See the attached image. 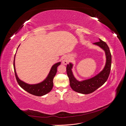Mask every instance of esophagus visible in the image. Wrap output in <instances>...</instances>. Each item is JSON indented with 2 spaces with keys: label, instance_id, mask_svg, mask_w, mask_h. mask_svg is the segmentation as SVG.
Here are the masks:
<instances>
[{
  "label": "esophagus",
  "instance_id": "obj_1",
  "mask_svg": "<svg viewBox=\"0 0 126 126\" xmlns=\"http://www.w3.org/2000/svg\"><path fill=\"white\" fill-rule=\"evenodd\" d=\"M69 62V57L67 56H64L62 58V63L63 64H67Z\"/></svg>",
  "mask_w": 126,
  "mask_h": 126
}]
</instances>
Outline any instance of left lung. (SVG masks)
<instances>
[{
    "mask_svg": "<svg viewBox=\"0 0 126 126\" xmlns=\"http://www.w3.org/2000/svg\"><path fill=\"white\" fill-rule=\"evenodd\" d=\"M102 48L105 52L106 63L103 70L94 77L89 79L79 81L76 79L72 72L73 64L69 63L67 65V74L69 79L70 86L76 92L82 94H89L93 93L98 88L105 83L108 79L111 66V55L108 45L105 42L99 39V41L94 43Z\"/></svg>",
    "mask_w": 126,
    "mask_h": 126,
    "instance_id": "left-lung-1",
    "label": "left lung"
}]
</instances>
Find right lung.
Masks as SVG:
<instances>
[{
  "label": "right lung",
  "mask_w": 126,
  "mask_h": 126,
  "mask_svg": "<svg viewBox=\"0 0 126 126\" xmlns=\"http://www.w3.org/2000/svg\"><path fill=\"white\" fill-rule=\"evenodd\" d=\"M15 58L14 60V68L15 76H16V78L19 85L22 89L25 90V91H27L29 94L37 96H44V95H45L46 94H47L50 92L52 89L53 85H54L53 79H54V78L57 73V67L60 64V62L57 63L52 66L50 72H49L47 78H46L43 81H42L39 83H37V84L30 85L22 81L18 77L17 73L16 72V69H15Z\"/></svg>",
  "instance_id": "right-lung-1"
}]
</instances>
